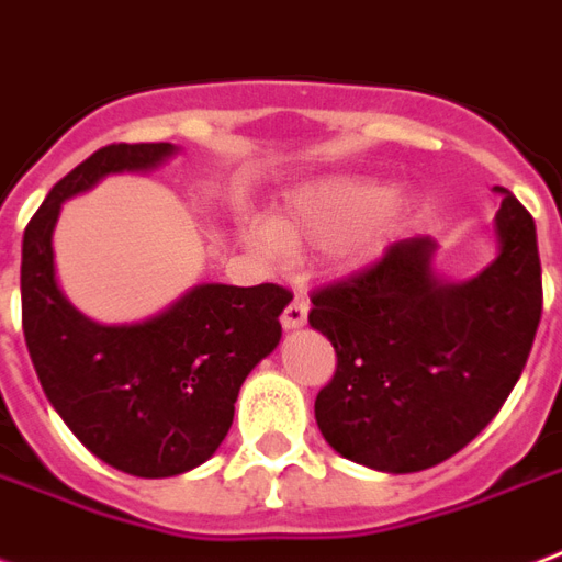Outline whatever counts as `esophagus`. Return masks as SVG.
I'll return each mask as SVG.
<instances>
[{
  "label": "esophagus",
  "instance_id": "1",
  "mask_svg": "<svg viewBox=\"0 0 562 562\" xmlns=\"http://www.w3.org/2000/svg\"><path fill=\"white\" fill-rule=\"evenodd\" d=\"M306 312H310V310H306V300L294 297L289 306H285V312H282V327L300 329L303 324H306Z\"/></svg>",
  "mask_w": 562,
  "mask_h": 562
}]
</instances>
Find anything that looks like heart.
Here are the masks:
<instances>
[{
    "instance_id": "heart-1",
    "label": "heart",
    "mask_w": 562,
    "mask_h": 562,
    "mask_svg": "<svg viewBox=\"0 0 562 562\" xmlns=\"http://www.w3.org/2000/svg\"><path fill=\"white\" fill-rule=\"evenodd\" d=\"M404 209L401 196L383 194L366 179H324L291 191L265 226L244 233V241L262 256L329 244L338 268H359L389 244Z\"/></svg>"
}]
</instances>
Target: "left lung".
<instances>
[{
    "label": "left lung",
    "instance_id": "8db88e82",
    "mask_svg": "<svg viewBox=\"0 0 562 562\" xmlns=\"http://www.w3.org/2000/svg\"><path fill=\"white\" fill-rule=\"evenodd\" d=\"M495 191L498 256L477 277H439L436 241L418 235L312 294L310 324L338 359L315 422L341 457L389 474L439 465L513 392L542 315V268L530 212Z\"/></svg>",
    "mask_w": 562,
    "mask_h": 562
}]
</instances>
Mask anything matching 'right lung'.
Segmentation results:
<instances>
[{
    "mask_svg": "<svg viewBox=\"0 0 562 562\" xmlns=\"http://www.w3.org/2000/svg\"><path fill=\"white\" fill-rule=\"evenodd\" d=\"M173 144H111L55 182L25 226L23 333L43 392L93 457L135 477L203 465L229 434L238 389L282 338L291 291L203 282L138 324H97L55 277L53 233L64 200L111 173H144Z\"/></svg>",
    "mask_w": 562,
    "mask_h": 562,
    "instance_id": "1",
    "label": "right lung"
}]
</instances>
